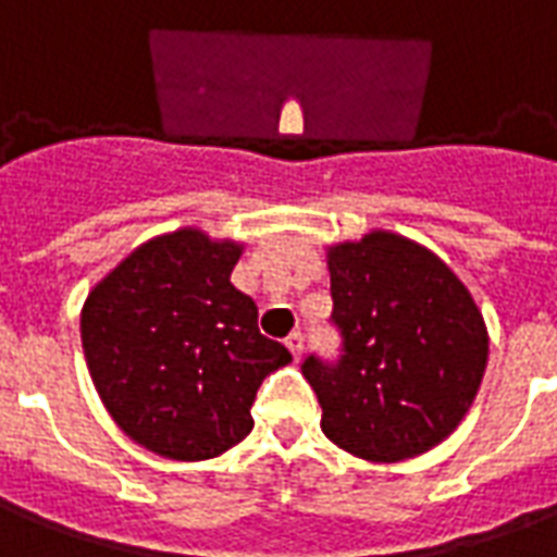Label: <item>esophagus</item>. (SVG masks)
I'll return each mask as SVG.
<instances>
[{
	"label": "esophagus",
	"mask_w": 557,
	"mask_h": 557,
	"mask_svg": "<svg viewBox=\"0 0 557 557\" xmlns=\"http://www.w3.org/2000/svg\"><path fill=\"white\" fill-rule=\"evenodd\" d=\"M286 346H289L292 358L298 361V358H301V351H304V334H301V331H292L289 337H286Z\"/></svg>",
	"instance_id": "1"
}]
</instances>
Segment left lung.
<instances>
[{
    "mask_svg": "<svg viewBox=\"0 0 557 557\" xmlns=\"http://www.w3.org/2000/svg\"><path fill=\"white\" fill-rule=\"evenodd\" d=\"M327 271L343 355L301 363L322 432L370 462L426 454L483 382L490 334L478 304L432 250L385 230L327 247Z\"/></svg>",
    "mask_w": 557,
    "mask_h": 557,
    "instance_id": "left-lung-1",
    "label": "left lung"
}]
</instances>
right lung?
Returning a JSON list of instances; mask_svg holds the SVG:
<instances>
[{"instance_id":"1","label":"right lung","mask_w":557,"mask_h":557,"mask_svg":"<svg viewBox=\"0 0 557 557\" xmlns=\"http://www.w3.org/2000/svg\"><path fill=\"white\" fill-rule=\"evenodd\" d=\"M242 244L184 226L139 244L89 292L79 337L91 382L127 438L166 459H211L253 430L268 373L292 361L230 283Z\"/></svg>"}]
</instances>
